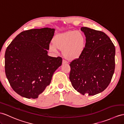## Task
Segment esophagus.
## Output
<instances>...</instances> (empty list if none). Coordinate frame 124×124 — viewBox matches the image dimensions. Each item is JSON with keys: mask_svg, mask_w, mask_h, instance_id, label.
<instances>
[{"mask_svg": "<svg viewBox=\"0 0 124 124\" xmlns=\"http://www.w3.org/2000/svg\"><path fill=\"white\" fill-rule=\"evenodd\" d=\"M62 64H67L68 63V62L66 61V60H64V59H63L62 60Z\"/></svg>", "mask_w": 124, "mask_h": 124, "instance_id": "1", "label": "esophagus"}]
</instances>
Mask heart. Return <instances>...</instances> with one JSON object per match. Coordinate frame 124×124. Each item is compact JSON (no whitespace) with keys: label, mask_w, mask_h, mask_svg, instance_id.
<instances>
[{"label":"heart","mask_w":124,"mask_h":124,"mask_svg":"<svg viewBox=\"0 0 124 124\" xmlns=\"http://www.w3.org/2000/svg\"><path fill=\"white\" fill-rule=\"evenodd\" d=\"M85 36L82 32L76 31H69L56 35L53 38V44L49 46V50L57 54L58 49L62 50L63 55L69 60L79 58L85 49Z\"/></svg>","instance_id":"b5f03b06"}]
</instances>
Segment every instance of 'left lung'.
<instances>
[{"label": "left lung", "instance_id": "1", "mask_svg": "<svg viewBox=\"0 0 124 124\" xmlns=\"http://www.w3.org/2000/svg\"><path fill=\"white\" fill-rule=\"evenodd\" d=\"M86 45L79 58L69 65V79L74 89L84 95L100 93L110 84L115 67V48L104 32L81 27Z\"/></svg>", "mask_w": 124, "mask_h": 124}]
</instances>
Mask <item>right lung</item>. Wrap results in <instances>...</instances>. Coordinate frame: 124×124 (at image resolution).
Segmentation results:
<instances>
[{
	"mask_svg": "<svg viewBox=\"0 0 124 124\" xmlns=\"http://www.w3.org/2000/svg\"><path fill=\"white\" fill-rule=\"evenodd\" d=\"M54 32L49 28L23 31L6 50V75L12 88L22 97L37 98L62 64L60 57L47 55Z\"/></svg>",
	"mask_w": 124,
	"mask_h": 124,
	"instance_id": "right-lung-1",
	"label": "right lung"
}]
</instances>
